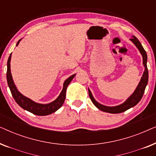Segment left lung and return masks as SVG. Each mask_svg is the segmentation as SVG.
Returning <instances> with one entry per match:
<instances>
[{"label":"left lung","mask_w":156,"mask_h":156,"mask_svg":"<svg viewBox=\"0 0 156 156\" xmlns=\"http://www.w3.org/2000/svg\"><path fill=\"white\" fill-rule=\"evenodd\" d=\"M130 40L135 44V46L138 48V50H139L140 53L142 55L143 65H144L145 68L144 74H143L141 79L140 80V82L138 83V86L136 88L135 91H133V93L123 104H119V105L116 106H107L99 104V102L96 101L93 97L92 94L91 92L90 89L88 88L89 95L91 101L94 104L96 107L99 108V110L102 111V112L110 113V114H119V113L124 112L126 110L131 108V107L135 106L140 101V99H141L143 95L144 94L145 89H146V87L148 81V68H147V54L144 48H143L142 44L139 42V40L135 36H132V38L130 39Z\"/></svg>","instance_id":"left-lung-1"}]
</instances>
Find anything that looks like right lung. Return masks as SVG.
I'll return each mask as SVG.
<instances>
[{
    "label": "right lung",
    "instance_id": "add662e5",
    "mask_svg": "<svg viewBox=\"0 0 156 156\" xmlns=\"http://www.w3.org/2000/svg\"><path fill=\"white\" fill-rule=\"evenodd\" d=\"M20 40H18L17 42L16 46L18 45L19 42ZM11 54L10 55L9 57H8V62H7V74H6V77H7V82L8 87H9L10 90L11 91L12 96L13 97L16 103L23 108V109L27 111V112L32 113V114L37 115V116H46V115H49L52 114L59 109L63 105L64 101L65 100L66 97V90H67V87L71 81L73 80L74 76L76 75L75 74L73 75L70 76L69 78L65 81L63 84V88L60 94L59 97L57 98L55 101L49 104H39L37 102H35L33 100L29 99L24 95H23L20 91L18 90L17 87L15 84L12 80L11 72H10V59H11Z\"/></svg>",
    "mask_w": 156,
    "mask_h": 156
}]
</instances>
